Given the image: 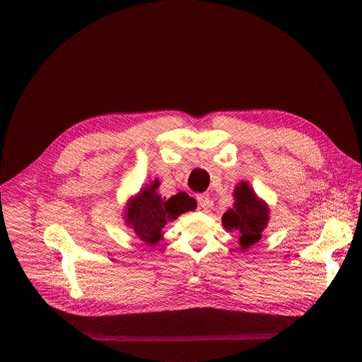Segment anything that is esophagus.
I'll return each mask as SVG.
<instances>
[{"mask_svg":"<svg viewBox=\"0 0 362 362\" xmlns=\"http://www.w3.org/2000/svg\"><path fill=\"white\" fill-rule=\"evenodd\" d=\"M196 200H197V203H199V206H200L202 209H209L211 206H212V200H211L208 193H199L196 196Z\"/></svg>","mask_w":362,"mask_h":362,"instance_id":"1","label":"esophagus"}]
</instances>
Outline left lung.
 I'll return each mask as SVG.
<instances>
[{"instance_id": "1", "label": "left lung", "mask_w": 362, "mask_h": 362, "mask_svg": "<svg viewBox=\"0 0 362 362\" xmlns=\"http://www.w3.org/2000/svg\"><path fill=\"white\" fill-rule=\"evenodd\" d=\"M233 194L236 202L233 208L222 216V223L228 230H238L242 249H247L261 239L268 225L269 212L267 204L256 197L246 182L239 183Z\"/></svg>"}]
</instances>
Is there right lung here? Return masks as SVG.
Returning <instances> with one entry per match:
<instances>
[{"label": "right lung", "mask_w": 362, "mask_h": 362, "mask_svg": "<svg viewBox=\"0 0 362 362\" xmlns=\"http://www.w3.org/2000/svg\"><path fill=\"white\" fill-rule=\"evenodd\" d=\"M159 182L146 186L137 197L127 206V225L146 243H158L162 238V229L170 221L177 219L182 214L194 209V200L186 193H177L165 200L158 194Z\"/></svg>", "instance_id": "obj_1"}]
</instances>
